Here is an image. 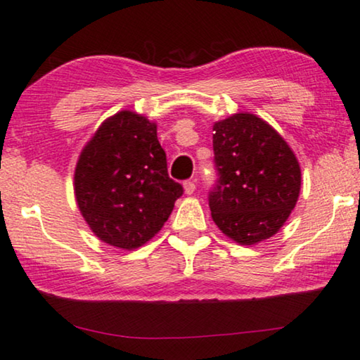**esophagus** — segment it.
<instances>
[{
    "label": "esophagus",
    "instance_id": "esophagus-1",
    "mask_svg": "<svg viewBox=\"0 0 360 360\" xmlns=\"http://www.w3.org/2000/svg\"><path fill=\"white\" fill-rule=\"evenodd\" d=\"M183 188H184V193L186 194H194V191H195V181L193 179V181H186V183L183 184Z\"/></svg>",
    "mask_w": 360,
    "mask_h": 360
}]
</instances>
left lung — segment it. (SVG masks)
<instances>
[{
	"label": "left lung",
	"instance_id": "1",
	"mask_svg": "<svg viewBox=\"0 0 360 360\" xmlns=\"http://www.w3.org/2000/svg\"><path fill=\"white\" fill-rule=\"evenodd\" d=\"M217 184L209 207L224 236L255 245L283 227L301 189L293 150L271 124L243 112L212 127Z\"/></svg>",
	"mask_w": 360,
	"mask_h": 360
}]
</instances>
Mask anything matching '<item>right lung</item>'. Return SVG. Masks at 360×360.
<instances>
[{"label": "right lung", "instance_id": "obj_1", "mask_svg": "<svg viewBox=\"0 0 360 360\" xmlns=\"http://www.w3.org/2000/svg\"><path fill=\"white\" fill-rule=\"evenodd\" d=\"M158 127L122 110L108 117L80 153L74 193L94 236L108 245L135 250L160 232L183 186L167 176Z\"/></svg>", "mask_w": 360, "mask_h": 360}]
</instances>
